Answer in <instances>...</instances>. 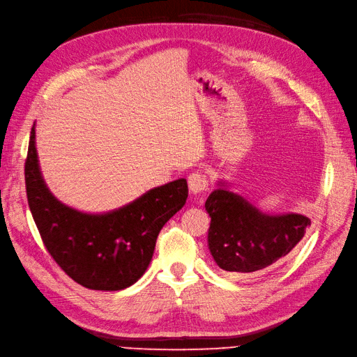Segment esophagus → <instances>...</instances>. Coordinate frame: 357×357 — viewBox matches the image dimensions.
I'll return each mask as SVG.
<instances>
[{
  "label": "esophagus",
  "mask_w": 357,
  "mask_h": 357,
  "mask_svg": "<svg viewBox=\"0 0 357 357\" xmlns=\"http://www.w3.org/2000/svg\"><path fill=\"white\" fill-rule=\"evenodd\" d=\"M188 186L191 194H200L208 189V178L203 172H192L191 176L188 177Z\"/></svg>",
  "instance_id": "obj_1"
}]
</instances>
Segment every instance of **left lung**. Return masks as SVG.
Returning <instances> with one entry per match:
<instances>
[{
	"label": "left lung",
	"mask_w": 357,
	"mask_h": 357,
	"mask_svg": "<svg viewBox=\"0 0 357 357\" xmlns=\"http://www.w3.org/2000/svg\"><path fill=\"white\" fill-rule=\"evenodd\" d=\"M211 217L208 245L213 261L226 272L249 275L275 264L303 240L310 218L303 213L268 215L257 206L220 188L204 204Z\"/></svg>",
	"instance_id": "1"
}]
</instances>
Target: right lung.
<instances>
[{
    "label": "right lung",
    "instance_id": "1",
    "mask_svg": "<svg viewBox=\"0 0 357 357\" xmlns=\"http://www.w3.org/2000/svg\"><path fill=\"white\" fill-rule=\"evenodd\" d=\"M24 174L29 208L47 250L71 280L91 290L116 291L132 286L151 263L158 232L188 199L186 180L178 178L109 212L70 208L50 192L43 178L35 125Z\"/></svg>",
    "mask_w": 357,
    "mask_h": 357
}]
</instances>
